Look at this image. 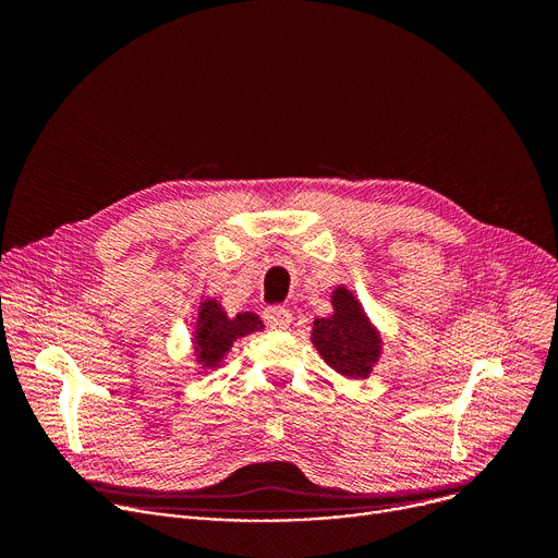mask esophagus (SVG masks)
Listing matches in <instances>:
<instances>
[{"mask_svg":"<svg viewBox=\"0 0 558 558\" xmlns=\"http://www.w3.org/2000/svg\"><path fill=\"white\" fill-rule=\"evenodd\" d=\"M264 324L269 326L271 330H284L292 324V312L282 305H271L264 310Z\"/></svg>","mask_w":558,"mask_h":558,"instance_id":"obj_1","label":"esophagus"}]
</instances>
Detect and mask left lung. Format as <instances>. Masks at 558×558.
Masks as SVG:
<instances>
[{
	"instance_id": "obj_1",
	"label": "left lung",
	"mask_w": 558,
	"mask_h": 558,
	"mask_svg": "<svg viewBox=\"0 0 558 558\" xmlns=\"http://www.w3.org/2000/svg\"><path fill=\"white\" fill-rule=\"evenodd\" d=\"M332 317L314 322L312 342L328 365L349 378H365L380 353V337L344 287L332 292Z\"/></svg>"
}]
</instances>
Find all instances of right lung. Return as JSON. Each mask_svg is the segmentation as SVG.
<instances>
[{
	"instance_id": "1",
	"label": "right lung",
	"mask_w": 558,
	"mask_h": 558,
	"mask_svg": "<svg viewBox=\"0 0 558 558\" xmlns=\"http://www.w3.org/2000/svg\"><path fill=\"white\" fill-rule=\"evenodd\" d=\"M264 324L257 314L241 312L234 319L219 307L216 301H205L198 314V328H196V353L203 367H216L221 357L230 351L236 337H244L248 332L262 330Z\"/></svg>"
}]
</instances>
